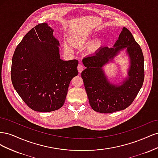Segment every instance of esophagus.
<instances>
[{
    "instance_id": "34e87169",
    "label": "esophagus",
    "mask_w": 158,
    "mask_h": 158,
    "mask_svg": "<svg viewBox=\"0 0 158 158\" xmlns=\"http://www.w3.org/2000/svg\"><path fill=\"white\" fill-rule=\"evenodd\" d=\"M77 69H78V70L79 72V73H81L82 72L83 69H84V66L82 64H79L77 66Z\"/></svg>"
}]
</instances>
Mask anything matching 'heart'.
I'll return each instance as SVG.
<instances>
[{
    "mask_svg": "<svg viewBox=\"0 0 158 158\" xmlns=\"http://www.w3.org/2000/svg\"><path fill=\"white\" fill-rule=\"evenodd\" d=\"M88 40V37H80L79 39L76 40L75 41H73L74 44L76 45H82L83 44H84L86 41ZM100 45V43L99 41L97 42H95L94 44L92 45V48L93 49H97L98 47ZM64 48L65 50L66 51H69L70 49V47L67 45V44H64Z\"/></svg>",
    "mask_w": 158,
    "mask_h": 158,
    "instance_id": "obj_1",
    "label": "heart"
}]
</instances>
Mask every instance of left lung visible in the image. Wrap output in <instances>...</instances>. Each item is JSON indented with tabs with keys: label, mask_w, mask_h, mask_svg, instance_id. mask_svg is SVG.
Segmentation results:
<instances>
[{
	"label": "left lung",
	"mask_w": 158,
	"mask_h": 158,
	"mask_svg": "<svg viewBox=\"0 0 158 158\" xmlns=\"http://www.w3.org/2000/svg\"><path fill=\"white\" fill-rule=\"evenodd\" d=\"M124 49L130 58L127 78L122 85L110 83L102 66ZM144 55L131 32L124 27L113 47H100L82 60L86 67L81 76L91 107L95 111L111 113L127 108L133 102L144 80Z\"/></svg>",
	"instance_id": "8db88e82"
}]
</instances>
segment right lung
Instances as JSON below:
<instances>
[{"label": "right lung", "mask_w": 158, "mask_h": 158, "mask_svg": "<svg viewBox=\"0 0 158 158\" xmlns=\"http://www.w3.org/2000/svg\"><path fill=\"white\" fill-rule=\"evenodd\" d=\"M46 23L28 31L12 56L11 80L14 89L33 111L51 112L64 103L70 80L77 76L78 61L63 60L59 42Z\"/></svg>", "instance_id": "right-lung-1"}]
</instances>
